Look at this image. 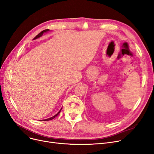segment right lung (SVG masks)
<instances>
[{"mask_svg": "<svg viewBox=\"0 0 154 154\" xmlns=\"http://www.w3.org/2000/svg\"><path fill=\"white\" fill-rule=\"evenodd\" d=\"M48 30H49L48 29H44V30H43L42 32H41L40 33H38L37 35H36V36H35V37L34 38V39H36V38H38V37H40V36H41L43 35V33H44V32H47V31H48ZM60 110H61V109L59 110V112L57 114H56V115L54 116L53 117H52V118H48V119H45L44 121H49V120H52V119H53L54 118H56V116H58V114H59L60 113Z\"/></svg>", "mask_w": 154, "mask_h": 154, "instance_id": "add662e5", "label": "right lung"}]
</instances>
